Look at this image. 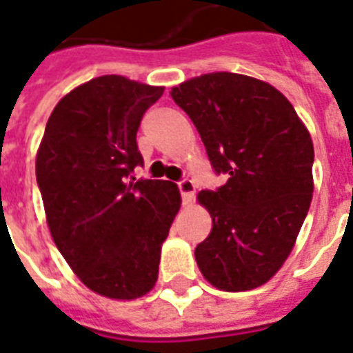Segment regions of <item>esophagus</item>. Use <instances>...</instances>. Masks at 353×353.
<instances>
[{
  "mask_svg": "<svg viewBox=\"0 0 353 353\" xmlns=\"http://www.w3.org/2000/svg\"><path fill=\"white\" fill-rule=\"evenodd\" d=\"M179 192L183 196V203L185 205H190L194 199V192H196V185H194L190 179H183L179 183Z\"/></svg>",
  "mask_w": 353,
  "mask_h": 353,
  "instance_id": "34e87169",
  "label": "esophagus"
}]
</instances>
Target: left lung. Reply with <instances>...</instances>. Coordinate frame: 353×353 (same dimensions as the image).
Returning <instances> with one entry per match:
<instances>
[{
  "instance_id": "8db88e82",
  "label": "left lung",
  "mask_w": 353,
  "mask_h": 353,
  "mask_svg": "<svg viewBox=\"0 0 353 353\" xmlns=\"http://www.w3.org/2000/svg\"><path fill=\"white\" fill-rule=\"evenodd\" d=\"M227 181L201 190L212 229L196 247L205 280L249 291L276 274L295 247L313 196V141L291 102L263 80L218 71L172 88Z\"/></svg>"
}]
</instances>
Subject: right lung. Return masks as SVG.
I'll list each match as a JSON object with an SVG mask.
<instances>
[{
	"instance_id": "1",
	"label": "right lung",
	"mask_w": 353,
	"mask_h": 353,
	"mask_svg": "<svg viewBox=\"0 0 353 353\" xmlns=\"http://www.w3.org/2000/svg\"><path fill=\"white\" fill-rule=\"evenodd\" d=\"M165 88L104 74L63 95L36 154L49 231L97 295L133 301L154 290L161 247L181 207L177 185L135 179L137 130Z\"/></svg>"
}]
</instances>
